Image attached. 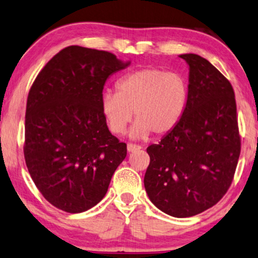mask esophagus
I'll return each instance as SVG.
<instances>
[{"label":"esophagus","instance_id":"obj_1","mask_svg":"<svg viewBox=\"0 0 258 258\" xmlns=\"http://www.w3.org/2000/svg\"><path fill=\"white\" fill-rule=\"evenodd\" d=\"M141 149V146L139 145H136V144H127V152L128 153H133L136 151H139Z\"/></svg>","mask_w":258,"mask_h":258}]
</instances>
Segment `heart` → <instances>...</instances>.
I'll use <instances>...</instances> for the list:
<instances>
[{"label":"heart","mask_w":258,"mask_h":258,"mask_svg":"<svg viewBox=\"0 0 258 258\" xmlns=\"http://www.w3.org/2000/svg\"><path fill=\"white\" fill-rule=\"evenodd\" d=\"M117 88L101 96L102 114L114 134L124 133L136 114L130 130L132 139H145L152 132L164 136L178 125L185 111L187 86L177 73L140 69L119 80Z\"/></svg>","instance_id":"heart-1"}]
</instances>
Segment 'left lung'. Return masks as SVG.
<instances>
[{"instance_id": "1", "label": "left lung", "mask_w": 258, "mask_h": 258, "mask_svg": "<svg viewBox=\"0 0 258 258\" xmlns=\"http://www.w3.org/2000/svg\"><path fill=\"white\" fill-rule=\"evenodd\" d=\"M189 66L187 102L178 125L147 148L145 189L157 209L175 218L215 205L233 180L241 141L235 95L229 81L201 55Z\"/></svg>"}]
</instances>
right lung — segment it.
Instances as JSON below:
<instances>
[{"instance_id": "obj_1", "label": "right lung", "mask_w": 258, "mask_h": 258, "mask_svg": "<svg viewBox=\"0 0 258 258\" xmlns=\"http://www.w3.org/2000/svg\"><path fill=\"white\" fill-rule=\"evenodd\" d=\"M130 63L112 53L69 46L31 87L26 167L46 201L64 212H84L101 202L126 157V144L107 128L101 96L106 80Z\"/></svg>"}]
</instances>
